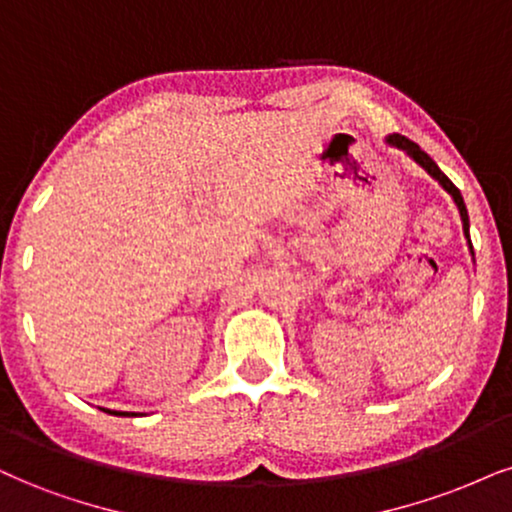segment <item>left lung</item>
Here are the masks:
<instances>
[{
	"instance_id": "1",
	"label": "left lung",
	"mask_w": 512,
	"mask_h": 512,
	"mask_svg": "<svg viewBox=\"0 0 512 512\" xmlns=\"http://www.w3.org/2000/svg\"><path fill=\"white\" fill-rule=\"evenodd\" d=\"M389 142L394 144V147H401V149H406L410 159H415V163H420V166L425 168L427 173H430L434 180H439V185L444 187L446 192L451 194L453 201H456L458 211H460V218H463V230H465V237L470 239V220H468V208H465V201H463V197H460V189H458L456 185H453V182H451L449 178H446L444 173H441L437 163H434V161L430 159V156H427L425 151H422V149L418 147V144H415V142H410L408 137H403V135H391V137H389ZM470 249H472V246H470Z\"/></svg>"
}]
</instances>
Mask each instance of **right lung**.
I'll list each match as a JSON object with an SVG mask.
<instances>
[{
	"label": "right lung",
	"mask_w": 512,
	"mask_h": 512,
	"mask_svg": "<svg viewBox=\"0 0 512 512\" xmlns=\"http://www.w3.org/2000/svg\"><path fill=\"white\" fill-rule=\"evenodd\" d=\"M106 413H111V415H132V413H121V410H106Z\"/></svg>",
	"instance_id": "right-lung-1"
}]
</instances>
